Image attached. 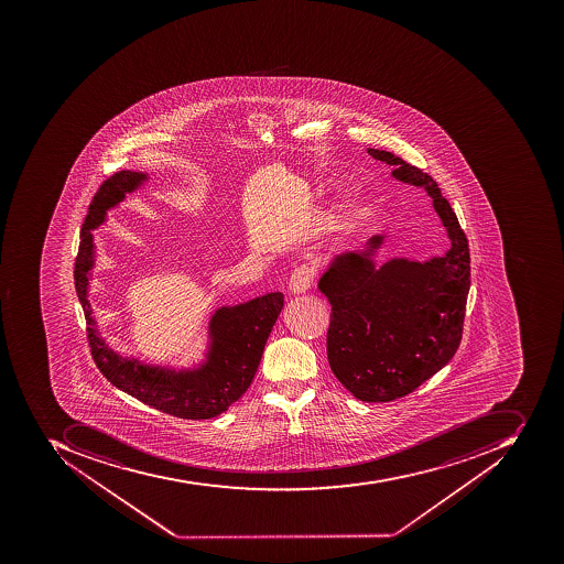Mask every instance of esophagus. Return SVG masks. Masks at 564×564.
Listing matches in <instances>:
<instances>
[{"label": "esophagus", "mask_w": 564, "mask_h": 564, "mask_svg": "<svg viewBox=\"0 0 564 564\" xmlns=\"http://www.w3.org/2000/svg\"><path fill=\"white\" fill-rule=\"evenodd\" d=\"M314 283V271L308 265H299L295 271L292 272L290 281H288V288L292 293H304L307 292L308 288Z\"/></svg>", "instance_id": "obj_1"}]
</instances>
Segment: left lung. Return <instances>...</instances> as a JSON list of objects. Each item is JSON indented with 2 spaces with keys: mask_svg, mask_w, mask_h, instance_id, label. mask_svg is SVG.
Here are the masks:
<instances>
[{
  "mask_svg": "<svg viewBox=\"0 0 564 564\" xmlns=\"http://www.w3.org/2000/svg\"><path fill=\"white\" fill-rule=\"evenodd\" d=\"M368 153L393 165L397 180L426 189L452 240L442 259H397L375 268L369 256L381 243L375 236L368 252L336 257L321 278L319 290L332 304V371L362 402H392L430 380L459 348L471 260L468 238L436 181L392 152Z\"/></svg>",
  "mask_w": 564,
  "mask_h": 564,
  "instance_id": "8db88e82",
  "label": "left lung"
}]
</instances>
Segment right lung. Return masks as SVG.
<instances>
[{
  "instance_id": "1",
  "label": "right lung",
  "mask_w": 564,
  "mask_h": 564,
  "mask_svg": "<svg viewBox=\"0 0 564 564\" xmlns=\"http://www.w3.org/2000/svg\"><path fill=\"white\" fill-rule=\"evenodd\" d=\"M143 180L144 174L140 172L120 171L104 181L80 228L74 284L85 311L89 351L96 368L113 387L143 404L181 420H208L228 411L252 383L265 341L283 308V293H269L238 307L219 308L210 323L213 350L200 371L176 375L147 368L137 360L119 359L96 335L86 299L88 271L93 265L91 229L104 220L108 207L119 204Z\"/></svg>"
}]
</instances>
